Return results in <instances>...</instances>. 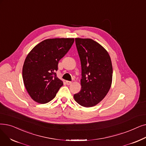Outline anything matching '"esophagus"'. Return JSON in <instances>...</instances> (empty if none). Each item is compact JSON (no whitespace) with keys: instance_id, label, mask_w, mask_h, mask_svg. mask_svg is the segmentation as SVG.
Here are the masks:
<instances>
[{"instance_id":"esophagus-1","label":"esophagus","mask_w":146,"mask_h":146,"mask_svg":"<svg viewBox=\"0 0 146 146\" xmlns=\"http://www.w3.org/2000/svg\"><path fill=\"white\" fill-rule=\"evenodd\" d=\"M66 82V84H67V85H70V84H72V82L71 81H68V80H67Z\"/></svg>"}]
</instances>
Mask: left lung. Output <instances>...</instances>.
<instances>
[{"label": "left lung", "mask_w": 146, "mask_h": 146, "mask_svg": "<svg viewBox=\"0 0 146 146\" xmlns=\"http://www.w3.org/2000/svg\"><path fill=\"white\" fill-rule=\"evenodd\" d=\"M82 67L81 90L74 98L82 106L97 105L111 87L113 68L110 55L98 43L91 39L76 38Z\"/></svg>", "instance_id": "left-lung-1"}]
</instances>
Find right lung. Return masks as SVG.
Wrapping results in <instances>:
<instances>
[{
  "mask_svg": "<svg viewBox=\"0 0 146 146\" xmlns=\"http://www.w3.org/2000/svg\"><path fill=\"white\" fill-rule=\"evenodd\" d=\"M73 38H55L44 40L27 55L23 67L24 84L31 98L36 102L45 104L52 100L62 82L59 79V61L70 49Z\"/></svg>",
  "mask_w": 146,
  "mask_h": 146,
  "instance_id": "right-lung-1",
  "label": "right lung"
}]
</instances>
